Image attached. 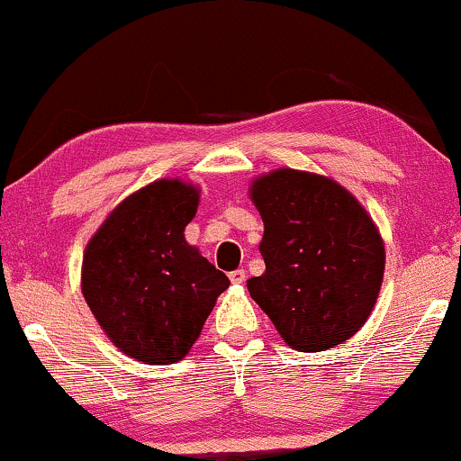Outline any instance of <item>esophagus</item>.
<instances>
[{"label":"esophagus","mask_w":461,"mask_h":461,"mask_svg":"<svg viewBox=\"0 0 461 461\" xmlns=\"http://www.w3.org/2000/svg\"><path fill=\"white\" fill-rule=\"evenodd\" d=\"M230 281L231 284H245L247 281V273L242 268H238V270H231L230 273Z\"/></svg>","instance_id":"obj_1"}]
</instances>
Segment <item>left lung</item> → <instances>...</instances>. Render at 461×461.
Returning <instances> with one entry per match:
<instances>
[{
  "label": "left lung",
  "instance_id": "8db88e82",
  "mask_svg": "<svg viewBox=\"0 0 461 461\" xmlns=\"http://www.w3.org/2000/svg\"><path fill=\"white\" fill-rule=\"evenodd\" d=\"M264 221L266 273L249 294L287 346L321 352L350 339L369 318L384 275L374 221L324 176L276 169L253 182Z\"/></svg>",
  "mask_w": 461,
  "mask_h": 461
}]
</instances>
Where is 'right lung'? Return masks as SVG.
Here are the masks:
<instances>
[{
    "label": "right lung",
    "instance_id": "right-lung-1",
    "mask_svg": "<svg viewBox=\"0 0 461 461\" xmlns=\"http://www.w3.org/2000/svg\"><path fill=\"white\" fill-rule=\"evenodd\" d=\"M197 188L158 180L120 203L83 255L81 290L109 339L143 363H177L230 279L185 240Z\"/></svg>",
    "mask_w": 461,
    "mask_h": 461
}]
</instances>
